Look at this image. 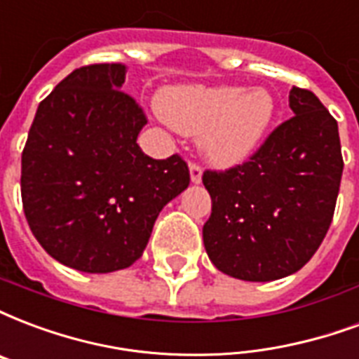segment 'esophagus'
Segmentation results:
<instances>
[{
    "mask_svg": "<svg viewBox=\"0 0 359 359\" xmlns=\"http://www.w3.org/2000/svg\"><path fill=\"white\" fill-rule=\"evenodd\" d=\"M189 174H191V182L198 185L202 182V168L196 163L189 164Z\"/></svg>",
    "mask_w": 359,
    "mask_h": 359,
    "instance_id": "34e87169",
    "label": "esophagus"
}]
</instances>
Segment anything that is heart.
I'll use <instances>...</instances> for the list:
<instances>
[{"label": "heart", "instance_id": "b5f03b06", "mask_svg": "<svg viewBox=\"0 0 359 359\" xmlns=\"http://www.w3.org/2000/svg\"><path fill=\"white\" fill-rule=\"evenodd\" d=\"M158 109L176 130L201 134L206 161L231 168L259 149L276 117V100L261 87H174L164 90Z\"/></svg>", "mask_w": 359, "mask_h": 359}]
</instances>
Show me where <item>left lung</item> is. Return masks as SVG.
<instances>
[{
    "label": "left lung",
    "instance_id": "obj_1",
    "mask_svg": "<svg viewBox=\"0 0 359 359\" xmlns=\"http://www.w3.org/2000/svg\"><path fill=\"white\" fill-rule=\"evenodd\" d=\"M290 107L293 117L248 163L202 176L212 196L204 248L233 278L271 282L297 272L333 219L344 166L337 121L304 88L290 90Z\"/></svg>",
    "mask_w": 359,
    "mask_h": 359
}]
</instances>
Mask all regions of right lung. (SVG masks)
<instances>
[{
  "label": "right lung",
  "instance_id": "1",
  "mask_svg": "<svg viewBox=\"0 0 359 359\" xmlns=\"http://www.w3.org/2000/svg\"><path fill=\"white\" fill-rule=\"evenodd\" d=\"M123 64L83 66L37 107L22 151V206L43 250L75 271H121L142 257L155 219L189 185L180 155L136 144L147 125L125 94Z\"/></svg>",
  "mask_w": 359,
  "mask_h": 359
}]
</instances>
